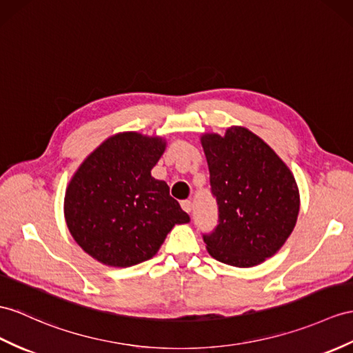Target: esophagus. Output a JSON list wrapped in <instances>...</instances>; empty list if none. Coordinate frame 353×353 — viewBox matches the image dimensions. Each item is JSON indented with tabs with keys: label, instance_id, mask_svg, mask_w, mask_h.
<instances>
[{
	"label": "esophagus",
	"instance_id": "obj_1",
	"mask_svg": "<svg viewBox=\"0 0 353 353\" xmlns=\"http://www.w3.org/2000/svg\"><path fill=\"white\" fill-rule=\"evenodd\" d=\"M181 208H183L185 212L190 214L192 210H193V202H192V201H183V202H181Z\"/></svg>",
	"mask_w": 353,
	"mask_h": 353
}]
</instances>
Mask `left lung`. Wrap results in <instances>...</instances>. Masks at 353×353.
Segmentation results:
<instances>
[{
    "mask_svg": "<svg viewBox=\"0 0 353 353\" xmlns=\"http://www.w3.org/2000/svg\"><path fill=\"white\" fill-rule=\"evenodd\" d=\"M201 143L219 205V225L203 235L206 250L238 268L259 265L280 250L295 228V178L270 145L245 127H229L225 136L205 133Z\"/></svg>",
    "mask_w": 353,
    "mask_h": 353,
    "instance_id": "left-lung-1",
    "label": "left lung"
}]
</instances>
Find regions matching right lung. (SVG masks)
<instances>
[{
  "label": "right lung",
  "mask_w": 353,
  "mask_h": 353,
  "mask_svg": "<svg viewBox=\"0 0 353 353\" xmlns=\"http://www.w3.org/2000/svg\"><path fill=\"white\" fill-rule=\"evenodd\" d=\"M166 150L159 136L124 132L108 137L74 172L64 216L74 241L117 268L148 261L175 225L190 221L151 169Z\"/></svg>",
  "instance_id": "obj_1"
}]
</instances>
